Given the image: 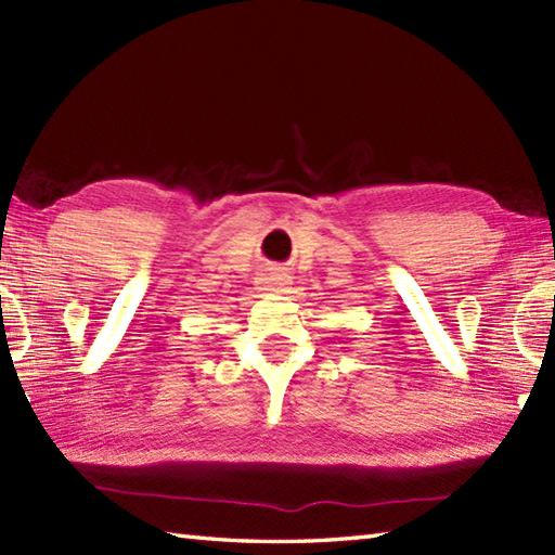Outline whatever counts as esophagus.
Instances as JSON below:
<instances>
[{
	"label": "esophagus",
	"mask_w": 555,
	"mask_h": 555,
	"mask_svg": "<svg viewBox=\"0 0 555 555\" xmlns=\"http://www.w3.org/2000/svg\"><path fill=\"white\" fill-rule=\"evenodd\" d=\"M289 287V275L280 268H268L259 278V292L263 294H282Z\"/></svg>",
	"instance_id": "1"
}]
</instances>
